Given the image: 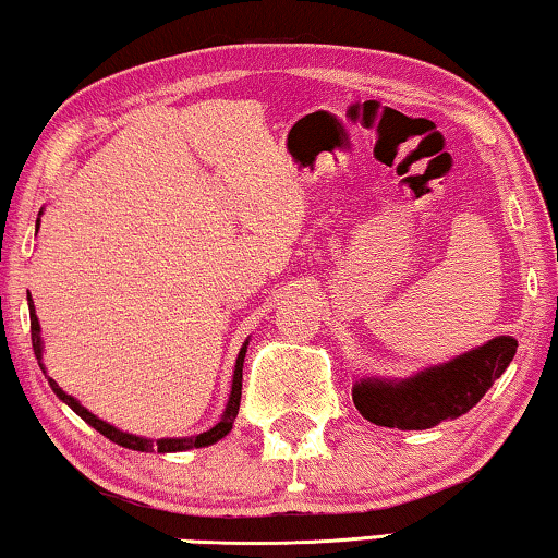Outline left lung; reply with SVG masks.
Returning a JSON list of instances; mask_svg holds the SVG:
<instances>
[{
    "label": "left lung",
    "instance_id": "left-lung-1",
    "mask_svg": "<svg viewBox=\"0 0 558 558\" xmlns=\"http://www.w3.org/2000/svg\"><path fill=\"white\" fill-rule=\"evenodd\" d=\"M515 347V337L500 335L410 377H360L352 385L354 408L375 425L427 430L478 405L511 365Z\"/></svg>",
    "mask_w": 558,
    "mask_h": 558
}]
</instances>
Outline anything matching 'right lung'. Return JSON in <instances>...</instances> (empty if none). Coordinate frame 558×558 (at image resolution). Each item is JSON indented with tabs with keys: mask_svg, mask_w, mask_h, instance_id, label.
<instances>
[{
	"mask_svg": "<svg viewBox=\"0 0 558 558\" xmlns=\"http://www.w3.org/2000/svg\"><path fill=\"white\" fill-rule=\"evenodd\" d=\"M43 216V211H39ZM37 231H39V219H37ZM29 302V325H32V350H35V357L39 362V367H43V373L47 377V383H50L52 392L58 395V398L64 402V405H70L75 413L85 420L87 425L95 427L100 435L105 438L118 442V446H123L128 450H141V453H153V450H158V453H181V450H193V448H206V446H214V442H219L221 438L231 433L233 427V420L239 415V402H241V379H244V357H246V347H248V339L244 344H241L239 350V357H236V365H233V379H231V395H229V402H226L223 408V415L219 423L214 427H208L206 433H198V435H189V438H158V440H150V438H143V435H133V433H125L120 430V427L105 423L95 413H90L85 405H80L77 398H72L62 390V387L54 383V379L47 375V369L43 365V329H39V319H37V312H35V302L27 299Z\"/></svg>",
	"mask_w": 558,
	"mask_h": 558,
	"instance_id": "add662e5",
	"label": "right lung"
}]
</instances>
